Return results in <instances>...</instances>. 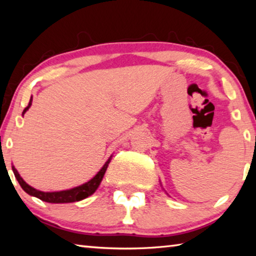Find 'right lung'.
<instances>
[{
    "label": "right lung",
    "instance_id": "add662e5",
    "mask_svg": "<svg viewBox=\"0 0 256 256\" xmlns=\"http://www.w3.org/2000/svg\"><path fill=\"white\" fill-rule=\"evenodd\" d=\"M30 106H32V98H30L28 106L24 110L22 115L28 110V108ZM110 162V159H108L106 164L102 166V170L98 172V174L94 176L92 180L86 182V184L78 186V188H74L68 190H60V192H42V190H34V188H32V186H29L27 183H26L22 178H21L19 172H16L14 167H12V170H14L16 178L19 182L21 188H22L24 192L28 193L29 196H36L38 198H40L42 201H45L48 203H71V202L84 200V198H88L89 196H92V194L94 193V190L98 188L99 184H100L104 175H105V172L107 170Z\"/></svg>",
    "mask_w": 256,
    "mask_h": 256
}]
</instances>
